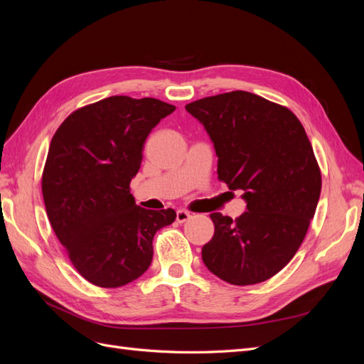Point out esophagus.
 Returning a JSON list of instances; mask_svg holds the SVG:
<instances>
[{
  "mask_svg": "<svg viewBox=\"0 0 364 364\" xmlns=\"http://www.w3.org/2000/svg\"><path fill=\"white\" fill-rule=\"evenodd\" d=\"M191 218V214L188 211H185V209H178V213H176V222L178 223H185L186 220Z\"/></svg>",
  "mask_w": 364,
  "mask_h": 364,
  "instance_id": "esophagus-1",
  "label": "esophagus"
}]
</instances>
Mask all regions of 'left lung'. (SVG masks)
Listing matches in <instances>:
<instances>
[{"mask_svg": "<svg viewBox=\"0 0 364 364\" xmlns=\"http://www.w3.org/2000/svg\"><path fill=\"white\" fill-rule=\"evenodd\" d=\"M205 127L229 190H243L237 220L213 213L214 237L202 249L209 272L234 285L267 281L302 245L322 178L311 142L287 107L246 91L185 106Z\"/></svg>", "mask_w": 364, "mask_h": 364, "instance_id": "obj_1", "label": "left lung"}]
</instances>
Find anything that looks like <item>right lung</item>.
Returning <instances> with one entry per match:
<instances>
[{
	"label": "right lung",
	"instance_id": "add662e5",
	"mask_svg": "<svg viewBox=\"0 0 364 364\" xmlns=\"http://www.w3.org/2000/svg\"><path fill=\"white\" fill-rule=\"evenodd\" d=\"M174 109L156 98L107 97L73 112L51 139L42 174L47 215L75 270L98 287L139 278L153 237L174 222V209L141 208L129 188L149 134Z\"/></svg>",
	"mask_w": 364,
	"mask_h": 364
}]
</instances>
